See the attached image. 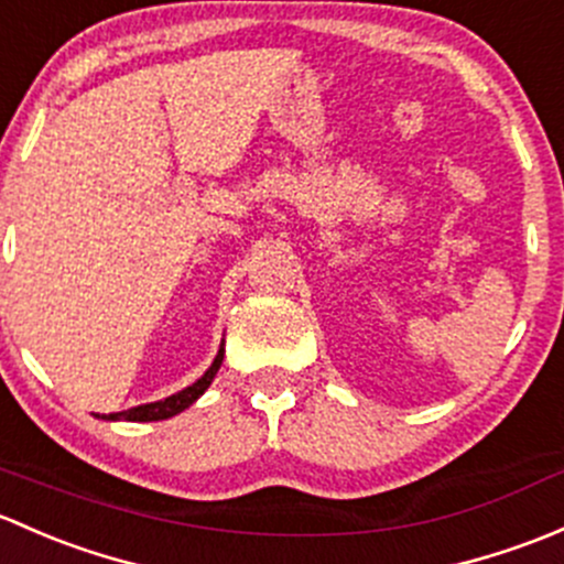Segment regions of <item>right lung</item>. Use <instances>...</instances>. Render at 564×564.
<instances>
[{"mask_svg": "<svg viewBox=\"0 0 564 564\" xmlns=\"http://www.w3.org/2000/svg\"><path fill=\"white\" fill-rule=\"evenodd\" d=\"M223 358H225V341L219 345V352L214 356L212 367L203 371V377H197L193 386H187L184 391L173 393V397H165L160 399V402H149V404H138V408L132 410H124V412H110V415H95V417H102V421H135V423H143V421H165V417H173L178 415V412H184L189 408V404H195L197 399L206 393V388L212 386V380L217 377L219 367H223Z\"/></svg>", "mask_w": 564, "mask_h": 564, "instance_id": "1", "label": "right lung"}]
</instances>
